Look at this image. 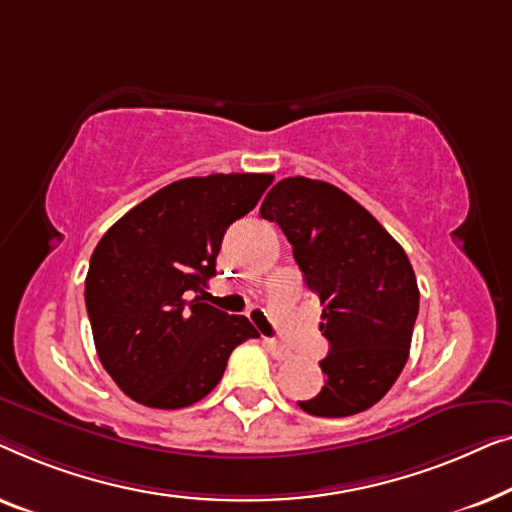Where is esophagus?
Instances as JSON below:
<instances>
[{"label": "esophagus", "mask_w": 512, "mask_h": 512, "mask_svg": "<svg viewBox=\"0 0 512 512\" xmlns=\"http://www.w3.org/2000/svg\"><path fill=\"white\" fill-rule=\"evenodd\" d=\"M264 345H266V350L271 352L273 359H290L292 357V350L283 343L273 341V338H264Z\"/></svg>", "instance_id": "1"}]
</instances>
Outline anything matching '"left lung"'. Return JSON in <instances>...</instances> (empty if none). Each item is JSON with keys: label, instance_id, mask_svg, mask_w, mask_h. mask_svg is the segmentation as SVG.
Segmentation results:
<instances>
[{"label": "left lung", "instance_id": "obj_1", "mask_svg": "<svg viewBox=\"0 0 512 512\" xmlns=\"http://www.w3.org/2000/svg\"><path fill=\"white\" fill-rule=\"evenodd\" d=\"M259 215L283 229L322 304L329 355L320 369L327 380L299 408L318 417L362 413L390 392L406 366L420 311L413 266L362 204L325 181L283 178Z\"/></svg>", "mask_w": 512, "mask_h": 512}]
</instances>
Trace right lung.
Masks as SVG:
<instances>
[{
  "instance_id": "add662e5",
  "label": "right lung",
  "mask_w": 512,
  "mask_h": 512,
  "mask_svg": "<svg viewBox=\"0 0 512 512\" xmlns=\"http://www.w3.org/2000/svg\"><path fill=\"white\" fill-rule=\"evenodd\" d=\"M271 174L183 178L127 211L97 243L85 308L99 362L129 399L192 406L220 383L236 345L257 338L246 315L197 292L215 276L222 236L253 211Z\"/></svg>"
}]
</instances>
